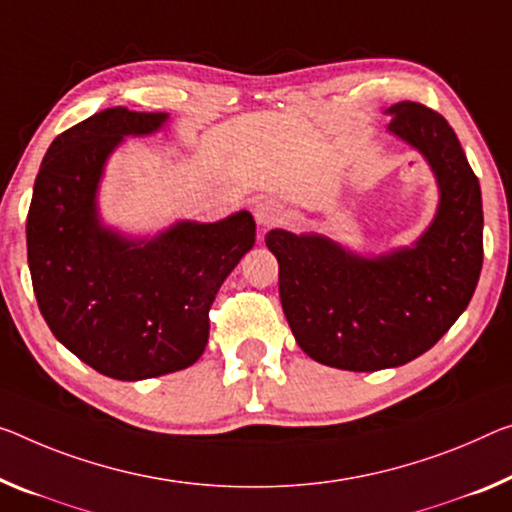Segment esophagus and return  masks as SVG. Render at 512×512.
<instances>
[{"label": "esophagus", "mask_w": 512, "mask_h": 512, "mask_svg": "<svg viewBox=\"0 0 512 512\" xmlns=\"http://www.w3.org/2000/svg\"><path fill=\"white\" fill-rule=\"evenodd\" d=\"M283 215H286V212H283V206L274 199H263L254 206V217H256L258 226H263V229L277 226L283 219Z\"/></svg>", "instance_id": "1"}]
</instances>
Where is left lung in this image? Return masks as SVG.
Returning a JSON list of instances; mask_svg holds the SVG:
<instances>
[{
    "instance_id": "left-lung-1",
    "label": "left lung",
    "mask_w": 512,
    "mask_h": 512,
    "mask_svg": "<svg viewBox=\"0 0 512 512\" xmlns=\"http://www.w3.org/2000/svg\"><path fill=\"white\" fill-rule=\"evenodd\" d=\"M387 114V130L426 157L439 187L435 219L414 245L361 256L318 233L265 235L297 345L341 371L396 368L428 352L467 309L483 267L481 185L453 128L410 100Z\"/></svg>"
}]
</instances>
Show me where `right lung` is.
I'll return each mask as SVG.
<instances>
[{"label":"right lung","instance_id":"1","mask_svg":"<svg viewBox=\"0 0 512 512\" xmlns=\"http://www.w3.org/2000/svg\"><path fill=\"white\" fill-rule=\"evenodd\" d=\"M167 121L162 112L109 107L61 132L27 215L29 272L47 327L114 380L192 366L206 350L219 286L256 242L247 210L212 224L185 219L153 238L102 224L98 190L109 155L125 137L153 135Z\"/></svg>","mask_w":512,"mask_h":512}]
</instances>
